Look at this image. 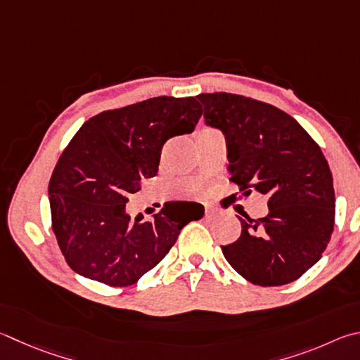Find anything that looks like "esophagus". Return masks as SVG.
Returning a JSON list of instances; mask_svg holds the SVG:
<instances>
[{"label": "esophagus", "instance_id": "34e87169", "mask_svg": "<svg viewBox=\"0 0 360 360\" xmlns=\"http://www.w3.org/2000/svg\"><path fill=\"white\" fill-rule=\"evenodd\" d=\"M215 212V209L211 207V206H206V215L207 217H211V215Z\"/></svg>", "mask_w": 360, "mask_h": 360}]
</instances>
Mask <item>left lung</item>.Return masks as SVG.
<instances>
[{"mask_svg":"<svg viewBox=\"0 0 360 360\" xmlns=\"http://www.w3.org/2000/svg\"><path fill=\"white\" fill-rule=\"evenodd\" d=\"M198 99L206 124L225 135L230 181L244 195H267L269 206L263 219L239 217V239L221 252L255 285L294 282L321 258L334 231V179L321 148L271 103L231 93Z\"/></svg>","mask_w":360,"mask_h":360,"instance_id":"left-lung-1","label":"left lung"}]
</instances>
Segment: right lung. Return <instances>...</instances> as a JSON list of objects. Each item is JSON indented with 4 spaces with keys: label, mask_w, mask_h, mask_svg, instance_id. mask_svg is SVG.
Returning <instances> with one entry per match:
<instances>
[{
    "label": "right lung",
    "mask_w": 360,
    "mask_h": 360,
    "mask_svg": "<svg viewBox=\"0 0 360 360\" xmlns=\"http://www.w3.org/2000/svg\"><path fill=\"white\" fill-rule=\"evenodd\" d=\"M202 108L195 97H153L107 110L83 124L58 159L49 184L51 228L66 263L108 286H129L165 258L205 207L172 201L145 220L126 202L158 174L162 148L193 132Z\"/></svg>",
    "instance_id": "add662e5"
}]
</instances>
